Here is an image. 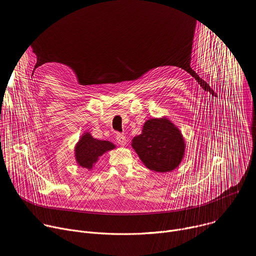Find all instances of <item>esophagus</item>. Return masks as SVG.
<instances>
[{
    "mask_svg": "<svg viewBox=\"0 0 256 256\" xmlns=\"http://www.w3.org/2000/svg\"><path fill=\"white\" fill-rule=\"evenodd\" d=\"M116 142H118L120 144H122V146L126 144V136H124L122 134H116Z\"/></svg>",
    "mask_w": 256,
    "mask_h": 256,
    "instance_id": "obj_1",
    "label": "esophagus"
}]
</instances>
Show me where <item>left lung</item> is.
<instances>
[{"label": "left lung", "mask_w": 256, "mask_h": 256, "mask_svg": "<svg viewBox=\"0 0 256 256\" xmlns=\"http://www.w3.org/2000/svg\"><path fill=\"white\" fill-rule=\"evenodd\" d=\"M132 144L142 162L156 172L175 169L184 153L179 130L166 118L146 122L142 132L134 138Z\"/></svg>", "instance_id": "8db88e82"}]
</instances>
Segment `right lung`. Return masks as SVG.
<instances>
[{
    "instance_id": "1",
    "label": "right lung",
    "mask_w": 256,
    "mask_h": 256,
    "mask_svg": "<svg viewBox=\"0 0 256 256\" xmlns=\"http://www.w3.org/2000/svg\"><path fill=\"white\" fill-rule=\"evenodd\" d=\"M114 148H116V146L112 142L96 140L87 132L76 146V160L83 168L91 169L100 156Z\"/></svg>"
}]
</instances>
